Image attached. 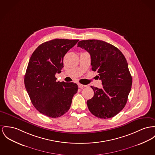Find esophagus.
<instances>
[{
  "label": "esophagus",
  "instance_id": "esophagus-1",
  "mask_svg": "<svg viewBox=\"0 0 155 155\" xmlns=\"http://www.w3.org/2000/svg\"><path fill=\"white\" fill-rule=\"evenodd\" d=\"M87 86L86 85H83V84H78V87H79V88H81V89H83V87H86Z\"/></svg>",
  "mask_w": 155,
  "mask_h": 155
}]
</instances>
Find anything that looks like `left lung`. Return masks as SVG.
<instances>
[{
    "label": "left lung",
    "instance_id": "8db88e82",
    "mask_svg": "<svg viewBox=\"0 0 155 155\" xmlns=\"http://www.w3.org/2000/svg\"><path fill=\"white\" fill-rule=\"evenodd\" d=\"M78 46L89 53L93 71L99 73L103 87L91 86L93 97L87 101L94 116L108 119L119 114L125 106L130 92L132 78L123 53L114 45L99 40H85Z\"/></svg>",
    "mask_w": 155,
    "mask_h": 155
}]
</instances>
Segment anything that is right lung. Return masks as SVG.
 <instances>
[{"mask_svg":"<svg viewBox=\"0 0 155 155\" xmlns=\"http://www.w3.org/2000/svg\"><path fill=\"white\" fill-rule=\"evenodd\" d=\"M79 40L55 39L39 45L29 59L24 82L34 107L52 118L66 114L78 87L74 83L56 82L63 67V57Z\"/></svg>","mask_w":155,"mask_h":155,"instance_id":"right-lung-1","label":"right lung"}]
</instances>
